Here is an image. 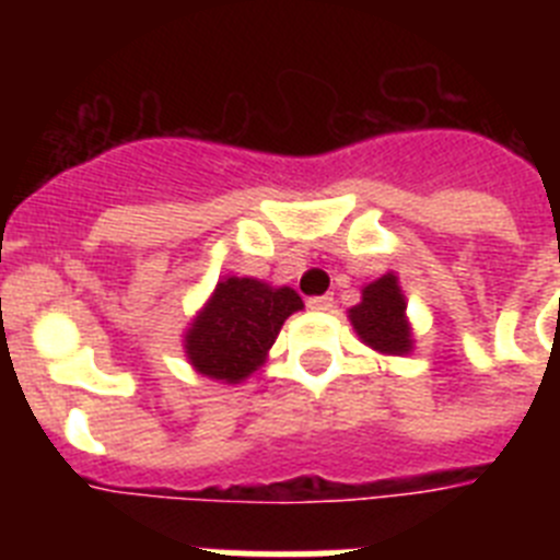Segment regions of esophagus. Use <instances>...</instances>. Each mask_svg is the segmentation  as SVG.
I'll list each match as a JSON object with an SVG mask.
<instances>
[{"label":"esophagus","mask_w":560,"mask_h":560,"mask_svg":"<svg viewBox=\"0 0 560 560\" xmlns=\"http://www.w3.org/2000/svg\"><path fill=\"white\" fill-rule=\"evenodd\" d=\"M308 308L311 311H330L334 308V296L325 294V296H311L308 300Z\"/></svg>","instance_id":"obj_1"}]
</instances>
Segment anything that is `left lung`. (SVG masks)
<instances>
[{
	"label": "left lung",
	"instance_id": "1",
	"mask_svg": "<svg viewBox=\"0 0 560 560\" xmlns=\"http://www.w3.org/2000/svg\"><path fill=\"white\" fill-rule=\"evenodd\" d=\"M348 319L359 339L381 355H407L415 350L412 323L407 316V296L398 275L375 277L361 285V303L348 311Z\"/></svg>",
	"mask_w": 560,
	"mask_h": 560
}]
</instances>
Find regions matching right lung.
Masks as SVG:
<instances>
[{"mask_svg": "<svg viewBox=\"0 0 560 560\" xmlns=\"http://www.w3.org/2000/svg\"><path fill=\"white\" fill-rule=\"evenodd\" d=\"M303 300L291 285L257 277H221L182 339L187 364L221 384H241L266 364L277 334Z\"/></svg>", "mask_w": 560, "mask_h": 560, "instance_id": "obj_1", "label": "right lung"}]
</instances>
